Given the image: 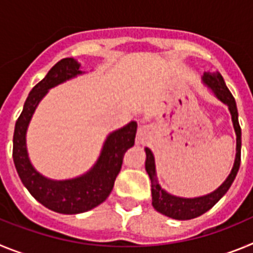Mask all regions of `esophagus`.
Here are the masks:
<instances>
[{
    "instance_id": "34e87169",
    "label": "esophagus",
    "mask_w": 253,
    "mask_h": 253,
    "mask_svg": "<svg viewBox=\"0 0 253 253\" xmlns=\"http://www.w3.org/2000/svg\"><path fill=\"white\" fill-rule=\"evenodd\" d=\"M148 134H149V129L147 128V126H144V125H142V126L138 129V137H139L140 139H144Z\"/></svg>"
}]
</instances>
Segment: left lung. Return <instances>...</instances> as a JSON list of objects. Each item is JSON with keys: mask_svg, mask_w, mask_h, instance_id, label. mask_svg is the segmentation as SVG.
I'll list each match as a JSON object with an SVG mask.
<instances>
[{"mask_svg": "<svg viewBox=\"0 0 253 253\" xmlns=\"http://www.w3.org/2000/svg\"><path fill=\"white\" fill-rule=\"evenodd\" d=\"M203 82L207 84L209 88L213 90L215 96L223 104H225L231 111L232 122H233L234 131L237 135V147H236V160H234L233 169L231 173L225 178L220 186L213 193L208 194L199 198H178L169 194L167 191L160 186L157 181V173H156V165H154L153 153L149 148H146V171L149 175L152 182V205L157 211H160L163 215L169 216L172 219L177 220H187V219H194L196 216H200L202 214L207 213L208 210L211 209L220 199L224 196L231 185L233 184L234 178L237 176V172L240 169L241 165V126L238 123V111H237V105L234 101V97L232 96L231 91L225 86V82L223 80L222 75L219 72L215 73H204L203 76Z\"/></svg>", "mask_w": 253, "mask_h": 253, "instance_id": "8db88e82", "label": "left lung"}]
</instances>
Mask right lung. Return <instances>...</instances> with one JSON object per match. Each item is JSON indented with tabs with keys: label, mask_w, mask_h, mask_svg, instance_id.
Segmentation results:
<instances>
[{
	"label": "right lung",
	"mask_w": 253,
	"mask_h": 253,
	"mask_svg": "<svg viewBox=\"0 0 253 253\" xmlns=\"http://www.w3.org/2000/svg\"><path fill=\"white\" fill-rule=\"evenodd\" d=\"M81 64L73 58H64L51 67L45 77L33 87L15 124L12 158L19 177L29 193L40 204L62 214L84 213L106 200L119 175L125 152L134 146L137 123L130 122L109 134L99 160L92 169L80 177L54 181L44 177L33 167L26 149V130L38 104L51 87L78 75Z\"/></svg>",
	"instance_id": "add662e5"
}]
</instances>
